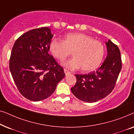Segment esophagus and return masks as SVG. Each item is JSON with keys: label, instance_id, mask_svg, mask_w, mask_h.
I'll list each match as a JSON object with an SVG mask.
<instances>
[{"label": "esophagus", "instance_id": "34e87169", "mask_svg": "<svg viewBox=\"0 0 134 134\" xmlns=\"http://www.w3.org/2000/svg\"><path fill=\"white\" fill-rule=\"evenodd\" d=\"M64 72H65L66 76H67V75H68L69 74H71V72L70 71H69L68 70H67L66 69H64Z\"/></svg>", "mask_w": 134, "mask_h": 134}]
</instances>
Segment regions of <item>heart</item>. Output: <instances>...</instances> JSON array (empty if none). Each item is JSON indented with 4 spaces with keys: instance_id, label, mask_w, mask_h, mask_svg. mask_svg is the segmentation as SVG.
I'll return each instance as SVG.
<instances>
[{
    "instance_id": "1",
    "label": "heart",
    "mask_w": 134,
    "mask_h": 134,
    "mask_svg": "<svg viewBox=\"0 0 134 134\" xmlns=\"http://www.w3.org/2000/svg\"><path fill=\"white\" fill-rule=\"evenodd\" d=\"M49 50L55 58L63 61L72 55L74 58L64 63L72 69H80L90 72L99 66L103 60L105 49L101 42L82 33L66 35L63 41L53 39L49 43Z\"/></svg>"
}]
</instances>
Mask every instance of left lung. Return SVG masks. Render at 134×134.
Returning <instances> with one entry per match:
<instances>
[{
  "label": "left lung",
  "mask_w": 134,
  "mask_h": 134,
  "mask_svg": "<svg viewBox=\"0 0 134 134\" xmlns=\"http://www.w3.org/2000/svg\"><path fill=\"white\" fill-rule=\"evenodd\" d=\"M108 55L101 66L88 74H76L77 82L71 88L79 99L94 102L105 98L116 85L122 67L120 51L117 45L109 40L105 43Z\"/></svg>",
  "instance_id": "obj_1"
}]
</instances>
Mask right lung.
Instances as JSON below:
<instances>
[{"instance_id":"right-lung-1","label":"right lung","mask_w":134,"mask_h":134,"mask_svg":"<svg viewBox=\"0 0 134 134\" xmlns=\"http://www.w3.org/2000/svg\"><path fill=\"white\" fill-rule=\"evenodd\" d=\"M53 36L48 27L35 29L19 36L13 47L11 74L21 94L32 101L49 98L65 76L63 68L48 52Z\"/></svg>"}]
</instances>
